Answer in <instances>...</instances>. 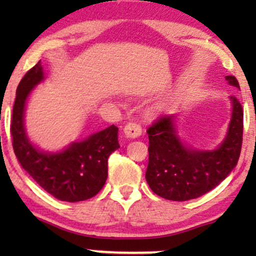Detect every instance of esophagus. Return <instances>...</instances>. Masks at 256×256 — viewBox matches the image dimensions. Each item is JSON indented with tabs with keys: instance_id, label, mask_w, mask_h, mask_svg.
I'll return each mask as SVG.
<instances>
[{
	"instance_id": "obj_1",
	"label": "esophagus",
	"mask_w": 256,
	"mask_h": 256,
	"mask_svg": "<svg viewBox=\"0 0 256 256\" xmlns=\"http://www.w3.org/2000/svg\"><path fill=\"white\" fill-rule=\"evenodd\" d=\"M124 134L130 138H136L142 134V126L136 122H128L124 128Z\"/></svg>"
}]
</instances>
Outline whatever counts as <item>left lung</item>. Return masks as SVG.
Masks as SVG:
<instances>
[{
	"mask_svg": "<svg viewBox=\"0 0 256 256\" xmlns=\"http://www.w3.org/2000/svg\"><path fill=\"white\" fill-rule=\"evenodd\" d=\"M228 84L240 88L234 76ZM232 116L222 146L216 150H192L182 143L174 128V116H161L149 126V162L146 183L152 192L171 201L198 198L214 189L230 174L240 158L243 140V110L231 96Z\"/></svg>",
	"mask_w": 256,
	"mask_h": 256,
	"instance_id": "1",
	"label": "left lung"
}]
</instances>
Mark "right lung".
<instances>
[{"instance_id":"add662e5","label":"right lung","mask_w":256,"mask_h":256,"mask_svg":"<svg viewBox=\"0 0 256 256\" xmlns=\"http://www.w3.org/2000/svg\"><path fill=\"white\" fill-rule=\"evenodd\" d=\"M43 78L42 64L38 62L16 88L10 122L14 152L22 168L55 198L67 202L89 200L98 195L107 180L108 158L120 146L118 128L110 125L56 154L40 152L25 134L24 110L28 94Z\"/></svg>"}]
</instances>
